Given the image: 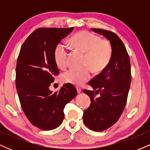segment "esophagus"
<instances>
[{"mask_svg":"<svg viewBox=\"0 0 150 150\" xmlns=\"http://www.w3.org/2000/svg\"><path fill=\"white\" fill-rule=\"evenodd\" d=\"M76 89H77V92L78 94H80V93H81V92H82V89H81L80 87H76Z\"/></svg>","mask_w":150,"mask_h":150,"instance_id":"obj_1","label":"esophagus"}]
</instances>
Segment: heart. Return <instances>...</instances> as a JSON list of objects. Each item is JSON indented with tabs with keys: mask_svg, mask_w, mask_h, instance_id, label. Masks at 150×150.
<instances>
[{
	"mask_svg": "<svg viewBox=\"0 0 150 150\" xmlns=\"http://www.w3.org/2000/svg\"><path fill=\"white\" fill-rule=\"evenodd\" d=\"M70 43L75 49L85 53V65L82 69L67 70L62 75V80L65 83L80 86L89 81L92 76V70L100 73L107 66L112 56V47L108 40L100 39L96 34L87 31H82L70 38ZM68 49L59 43L53 51V58L58 68L64 69L68 61Z\"/></svg>",
	"mask_w": 150,
	"mask_h": 150,
	"instance_id": "b5f03b06",
	"label": "heart"
}]
</instances>
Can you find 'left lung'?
<instances>
[{
  "mask_svg": "<svg viewBox=\"0 0 150 150\" xmlns=\"http://www.w3.org/2000/svg\"><path fill=\"white\" fill-rule=\"evenodd\" d=\"M92 30L106 37L112 47L109 63L88 82L93 90L83 89L91 99L90 106L84 111L83 121L88 128L100 132L114 125L124 110L131 82V68L125 45L116 34L101 29Z\"/></svg>",
  "mask_w": 150,
  "mask_h": 150,
  "instance_id": "left-lung-1",
  "label": "left lung"
}]
</instances>
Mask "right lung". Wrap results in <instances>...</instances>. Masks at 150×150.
<instances>
[{"instance_id": "right-lung-1", "label": "right lung", "mask_w": 150, "mask_h": 150, "mask_svg": "<svg viewBox=\"0 0 150 150\" xmlns=\"http://www.w3.org/2000/svg\"><path fill=\"white\" fill-rule=\"evenodd\" d=\"M73 29H37L27 38L19 53L15 84L20 104L31 123L42 130H53L61 124L65 106L77 94L69 83L58 92L49 89L59 74L53 51Z\"/></svg>"}]
</instances>
